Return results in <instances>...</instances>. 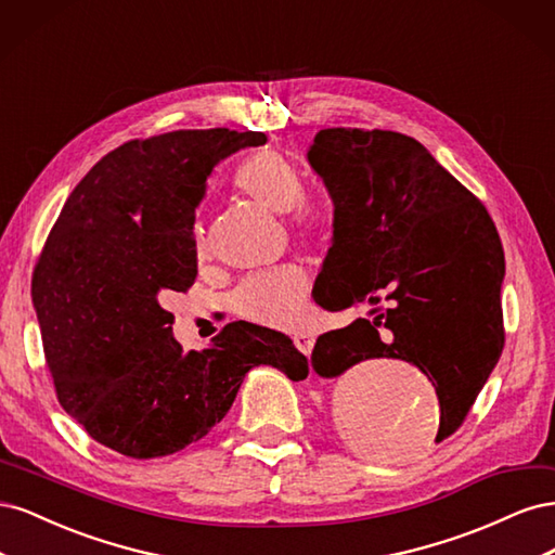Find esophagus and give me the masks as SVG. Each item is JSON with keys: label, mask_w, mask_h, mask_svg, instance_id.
I'll list each match as a JSON object with an SVG mask.
<instances>
[{"label": "esophagus", "mask_w": 555, "mask_h": 555, "mask_svg": "<svg viewBox=\"0 0 555 555\" xmlns=\"http://www.w3.org/2000/svg\"><path fill=\"white\" fill-rule=\"evenodd\" d=\"M294 345H296V349L300 351V354L310 357L312 354V347H314V338H312L310 333H296L294 335Z\"/></svg>", "instance_id": "1"}]
</instances>
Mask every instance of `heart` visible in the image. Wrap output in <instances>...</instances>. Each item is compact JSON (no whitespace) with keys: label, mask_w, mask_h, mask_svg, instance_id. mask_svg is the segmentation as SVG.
I'll list each match as a JSON object with an SVG mask.
<instances>
[{"label":"heart","mask_w":555,"mask_h":555,"mask_svg":"<svg viewBox=\"0 0 555 555\" xmlns=\"http://www.w3.org/2000/svg\"><path fill=\"white\" fill-rule=\"evenodd\" d=\"M236 190L251 204L287 215L292 231L300 238H319L326 231L324 210L304 198L306 184L296 166L278 153H259L247 159L236 173ZM208 255L204 231L194 233V257L204 261ZM310 278L304 266L284 263L249 275L231 294V312L266 328H294L306 317Z\"/></svg>","instance_id":"heart-1"}]
</instances>
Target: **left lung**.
Instances as JSON below:
<instances>
[{
    "instance_id": "8db88e82",
    "label": "left lung",
    "mask_w": 555,
    "mask_h": 555,
    "mask_svg": "<svg viewBox=\"0 0 555 555\" xmlns=\"http://www.w3.org/2000/svg\"><path fill=\"white\" fill-rule=\"evenodd\" d=\"M308 162L333 201V238L314 304L371 317L319 335L312 367L338 377L365 359L416 365L440 398L442 442L467 416L505 345V251L479 201L398 131L322 129ZM384 299L386 309L376 306ZM382 453H408L393 433Z\"/></svg>"
}]
</instances>
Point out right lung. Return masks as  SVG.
Masks as SVG:
<instances>
[{
  "mask_svg": "<svg viewBox=\"0 0 555 555\" xmlns=\"http://www.w3.org/2000/svg\"><path fill=\"white\" fill-rule=\"evenodd\" d=\"M263 143L229 129L129 141L76 184L50 231L31 298L60 405L122 456H169L204 438L251 367L308 377L289 335L233 322L184 351L162 308L194 284V215L215 166Z\"/></svg>",
  "mask_w": 555,
  "mask_h": 555,
  "instance_id": "obj_1",
  "label": "right lung"
}]
</instances>
